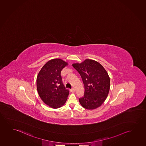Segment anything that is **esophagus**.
<instances>
[{
    "instance_id": "obj_1",
    "label": "esophagus",
    "mask_w": 146,
    "mask_h": 146,
    "mask_svg": "<svg viewBox=\"0 0 146 146\" xmlns=\"http://www.w3.org/2000/svg\"><path fill=\"white\" fill-rule=\"evenodd\" d=\"M70 91H71L72 92H73H73H74L75 91V89H74V88H72V89L70 90Z\"/></svg>"
}]
</instances>
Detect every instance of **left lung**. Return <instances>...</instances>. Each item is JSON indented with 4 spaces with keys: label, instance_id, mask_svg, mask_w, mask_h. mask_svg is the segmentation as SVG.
I'll return each mask as SVG.
<instances>
[{
    "label": "left lung",
    "instance_id": "left-lung-1",
    "mask_svg": "<svg viewBox=\"0 0 146 146\" xmlns=\"http://www.w3.org/2000/svg\"><path fill=\"white\" fill-rule=\"evenodd\" d=\"M72 66L80 75L84 85V95L79 99L81 105L89 110L100 106L110 89V78L107 71L100 63L93 60H85Z\"/></svg>",
    "mask_w": 146,
    "mask_h": 146
}]
</instances>
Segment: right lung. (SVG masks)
<instances>
[{
	"label": "right lung",
	"instance_id": "obj_1",
	"mask_svg": "<svg viewBox=\"0 0 146 146\" xmlns=\"http://www.w3.org/2000/svg\"><path fill=\"white\" fill-rule=\"evenodd\" d=\"M68 65L60 59L51 60L43 66L36 78V88L40 99L52 108L65 104L69 91L62 82L61 72Z\"/></svg>",
	"mask_w": 146,
	"mask_h": 146
}]
</instances>
